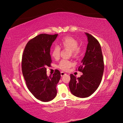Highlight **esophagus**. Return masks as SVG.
I'll return each mask as SVG.
<instances>
[{"label": "esophagus", "instance_id": "1", "mask_svg": "<svg viewBox=\"0 0 123 123\" xmlns=\"http://www.w3.org/2000/svg\"><path fill=\"white\" fill-rule=\"evenodd\" d=\"M66 73H64V72H61V76L62 77V76H64V75H66Z\"/></svg>", "mask_w": 123, "mask_h": 123}]
</instances>
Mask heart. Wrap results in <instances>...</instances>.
Instances as JSON below:
<instances>
[{"instance_id":"1","label":"heart","mask_w":123,"mask_h":123,"mask_svg":"<svg viewBox=\"0 0 123 123\" xmlns=\"http://www.w3.org/2000/svg\"><path fill=\"white\" fill-rule=\"evenodd\" d=\"M77 41L71 36H67L62 38L59 42V46L63 49L70 50L72 55L74 57H77L80 55L81 49L78 46ZM61 48L58 46L54 47L51 50V55L54 59H57L60 57ZM73 66V63L68 60L62 59L59 63L58 67L62 71H68Z\"/></svg>"}]
</instances>
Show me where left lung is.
<instances>
[{
  "label": "left lung",
  "mask_w": 123,
  "mask_h": 123,
  "mask_svg": "<svg viewBox=\"0 0 123 123\" xmlns=\"http://www.w3.org/2000/svg\"><path fill=\"white\" fill-rule=\"evenodd\" d=\"M88 44L85 56L78 71L83 73L76 78L70 74L69 86L72 94L78 98L90 96L96 90L101 82L104 69V59L100 44L94 37L85 33Z\"/></svg>",
  "instance_id": "1"
}]
</instances>
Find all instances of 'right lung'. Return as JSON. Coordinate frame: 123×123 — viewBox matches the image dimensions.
<instances>
[{
	"instance_id": "add662e5",
	"label": "right lung",
	"mask_w": 123,
	"mask_h": 123,
	"mask_svg": "<svg viewBox=\"0 0 123 123\" xmlns=\"http://www.w3.org/2000/svg\"><path fill=\"white\" fill-rule=\"evenodd\" d=\"M58 34H41L26 44L22 56L21 68L27 86L34 97L47 102L57 94L56 87L61 79V72L55 71L47 75V67L52 62L50 48Z\"/></svg>"
}]
</instances>
